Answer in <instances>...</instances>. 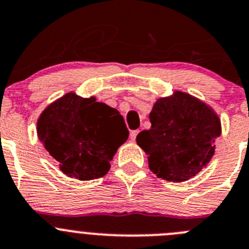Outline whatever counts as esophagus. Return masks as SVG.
<instances>
[{
	"label": "esophagus",
	"mask_w": 249,
	"mask_h": 249,
	"mask_svg": "<svg viewBox=\"0 0 249 249\" xmlns=\"http://www.w3.org/2000/svg\"><path fill=\"white\" fill-rule=\"evenodd\" d=\"M138 134H139V130H134V131H131V132H130V139H131L132 141H135Z\"/></svg>",
	"instance_id": "esophagus-1"
}]
</instances>
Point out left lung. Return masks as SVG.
Instances as JSON below:
<instances>
[{
    "label": "left lung",
    "instance_id": "1",
    "mask_svg": "<svg viewBox=\"0 0 249 249\" xmlns=\"http://www.w3.org/2000/svg\"><path fill=\"white\" fill-rule=\"evenodd\" d=\"M151 129L136 138L159 178L185 182L208 166L221 135V120L205 102L174 90L159 98L150 113Z\"/></svg>",
    "mask_w": 249,
    "mask_h": 249
}]
</instances>
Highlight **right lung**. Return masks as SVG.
Instances as JSON below:
<instances>
[{"instance_id":"obj_1","label":"right lung","mask_w":249,"mask_h":249,"mask_svg":"<svg viewBox=\"0 0 249 249\" xmlns=\"http://www.w3.org/2000/svg\"><path fill=\"white\" fill-rule=\"evenodd\" d=\"M36 134L60 171L78 180L106 176L118 148L129 138L117 109L75 92L66 93L41 111Z\"/></svg>"}]
</instances>
